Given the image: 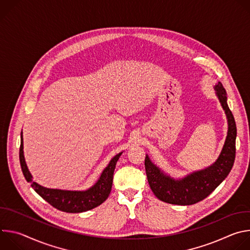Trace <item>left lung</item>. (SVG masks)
<instances>
[{
    "mask_svg": "<svg viewBox=\"0 0 250 250\" xmlns=\"http://www.w3.org/2000/svg\"><path fill=\"white\" fill-rule=\"evenodd\" d=\"M228 120V133L222 151L211 165L194 171L182 178H174L146 156V170L148 184L153 194L162 202L188 206L207 198L229 174L235 158L236 125L230 112L227 92L221 82L213 86Z\"/></svg>",
    "mask_w": 250,
    "mask_h": 250,
    "instance_id": "left-lung-1",
    "label": "left lung"
}]
</instances>
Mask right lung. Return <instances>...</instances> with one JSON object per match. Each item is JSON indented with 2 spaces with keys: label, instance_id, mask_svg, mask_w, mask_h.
<instances>
[{
  "label": "right lung",
  "instance_id": "obj_1",
  "mask_svg": "<svg viewBox=\"0 0 250 250\" xmlns=\"http://www.w3.org/2000/svg\"><path fill=\"white\" fill-rule=\"evenodd\" d=\"M123 152L116 154L101 173L96 183L84 191H71L61 189H50L43 187L32 180L23 155V139L22 131L21 133V147H20V162L25 180L31 184L33 190L42 198H43L52 207L66 212H83L92 209L108 199L112 186L113 177L116 164Z\"/></svg>",
  "mask_w": 250,
  "mask_h": 250
}]
</instances>
